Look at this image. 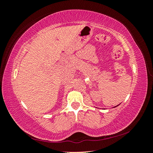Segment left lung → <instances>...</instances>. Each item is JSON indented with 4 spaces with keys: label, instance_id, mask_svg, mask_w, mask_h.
I'll return each mask as SVG.
<instances>
[{
    "label": "left lung",
    "instance_id": "obj_1",
    "mask_svg": "<svg viewBox=\"0 0 153 153\" xmlns=\"http://www.w3.org/2000/svg\"><path fill=\"white\" fill-rule=\"evenodd\" d=\"M118 105H117V106H115V107H117V106H118Z\"/></svg>",
    "mask_w": 153,
    "mask_h": 153
}]
</instances>
